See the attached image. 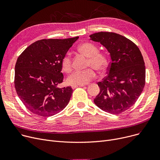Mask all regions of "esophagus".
<instances>
[{"label": "esophagus", "mask_w": 160, "mask_h": 160, "mask_svg": "<svg viewBox=\"0 0 160 160\" xmlns=\"http://www.w3.org/2000/svg\"><path fill=\"white\" fill-rule=\"evenodd\" d=\"M84 86V85H80V86H76V85H72L71 87L72 89H75V88H79V87H83Z\"/></svg>", "instance_id": "34e87169"}]
</instances>
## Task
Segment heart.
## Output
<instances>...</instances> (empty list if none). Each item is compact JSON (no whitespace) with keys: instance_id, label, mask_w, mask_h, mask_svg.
I'll list each match as a JSON object with an SVG mask.
<instances>
[{"instance_id":"1","label":"heart","mask_w":160,"mask_h":160,"mask_svg":"<svg viewBox=\"0 0 160 160\" xmlns=\"http://www.w3.org/2000/svg\"><path fill=\"white\" fill-rule=\"evenodd\" d=\"M78 50L88 58L87 67L91 68L83 71H75L67 78V82L71 85H85L94 79L97 70L100 72H104L108 67V62L106 55L98 52V47L90 42H85L80 44ZM61 66L63 71L69 72L72 69V58L71 54H65L62 59Z\"/></svg>"}]
</instances>
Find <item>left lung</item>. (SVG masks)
I'll use <instances>...</instances> for the list:
<instances>
[{
    "label": "left lung",
    "mask_w": 160,
    "mask_h": 160,
    "mask_svg": "<svg viewBox=\"0 0 160 160\" xmlns=\"http://www.w3.org/2000/svg\"><path fill=\"white\" fill-rule=\"evenodd\" d=\"M110 53L108 75L97 83L100 91L94 99L102 110L112 114L125 112L136 103L145 84V66L138 47L118 33L100 32L89 36Z\"/></svg>",
    "instance_id": "8db88e82"
}]
</instances>
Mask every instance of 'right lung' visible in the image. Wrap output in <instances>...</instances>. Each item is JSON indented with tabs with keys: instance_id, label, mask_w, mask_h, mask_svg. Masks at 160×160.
Listing matches in <instances>:
<instances>
[{
	"instance_id": "add662e5",
	"label": "right lung",
	"mask_w": 160,
	"mask_h": 160,
	"mask_svg": "<svg viewBox=\"0 0 160 160\" xmlns=\"http://www.w3.org/2000/svg\"><path fill=\"white\" fill-rule=\"evenodd\" d=\"M78 38L37 41L18 58L15 88L22 102L33 113L52 116L68 104L72 89L57 86L63 80L62 59Z\"/></svg>"
}]
</instances>
